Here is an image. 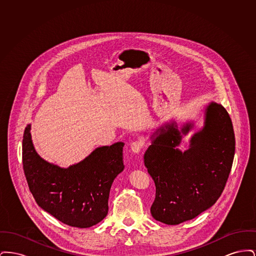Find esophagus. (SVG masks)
Listing matches in <instances>:
<instances>
[{"instance_id":"34e87169","label":"esophagus","mask_w":256,"mask_h":256,"mask_svg":"<svg viewBox=\"0 0 256 256\" xmlns=\"http://www.w3.org/2000/svg\"><path fill=\"white\" fill-rule=\"evenodd\" d=\"M143 145L144 143L141 140H136L130 144V150L134 152V154H139Z\"/></svg>"}]
</instances>
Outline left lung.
<instances>
[{
	"instance_id": "8db88e82",
	"label": "left lung",
	"mask_w": 256,
	"mask_h": 256,
	"mask_svg": "<svg viewBox=\"0 0 256 256\" xmlns=\"http://www.w3.org/2000/svg\"><path fill=\"white\" fill-rule=\"evenodd\" d=\"M204 126L180 150L183 135L195 126L174 121L164 124L150 136L144 163L156 184L152 217L166 224L194 219L212 206L226 186L235 154L232 119L226 108L211 102L204 108Z\"/></svg>"
}]
</instances>
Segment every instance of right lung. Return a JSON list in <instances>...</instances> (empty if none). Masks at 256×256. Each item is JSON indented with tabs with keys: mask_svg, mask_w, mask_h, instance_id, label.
I'll return each instance as SVG.
<instances>
[{
	"mask_svg": "<svg viewBox=\"0 0 256 256\" xmlns=\"http://www.w3.org/2000/svg\"><path fill=\"white\" fill-rule=\"evenodd\" d=\"M30 128L28 124L23 136V168L37 204L74 228H90L104 219L111 185L124 168V144L98 146L80 162L61 168L37 154Z\"/></svg>",
	"mask_w": 256,
	"mask_h": 256,
	"instance_id": "add662e5",
	"label": "right lung"
}]
</instances>
